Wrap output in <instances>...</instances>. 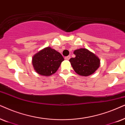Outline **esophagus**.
Masks as SVG:
<instances>
[{
  "instance_id": "esophagus-1",
  "label": "esophagus",
  "mask_w": 125,
  "mask_h": 125,
  "mask_svg": "<svg viewBox=\"0 0 125 125\" xmlns=\"http://www.w3.org/2000/svg\"><path fill=\"white\" fill-rule=\"evenodd\" d=\"M70 58V56H66L65 58H64V59H65L66 60H69Z\"/></svg>"
}]
</instances>
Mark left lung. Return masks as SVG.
I'll return each mask as SVG.
<instances>
[{
    "mask_svg": "<svg viewBox=\"0 0 125 125\" xmlns=\"http://www.w3.org/2000/svg\"><path fill=\"white\" fill-rule=\"evenodd\" d=\"M75 57L70 59L71 66L76 73L87 76L93 74L100 66V60L94 53L86 49H79L74 51Z\"/></svg>",
    "mask_w": 125,
    "mask_h": 125,
    "instance_id": "obj_1",
    "label": "left lung"
}]
</instances>
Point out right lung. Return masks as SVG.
I'll use <instances>...</instances> for the list:
<instances>
[{"mask_svg":"<svg viewBox=\"0 0 125 125\" xmlns=\"http://www.w3.org/2000/svg\"><path fill=\"white\" fill-rule=\"evenodd\" d=\"M64 58L50 47L44 48L32 57V65L36 72L43 76H50L59 69Z\"/></svg>","mask_w":125,"mask_h":125,"instance_id":"add662e5","label":"right lung"}]
</instances>
